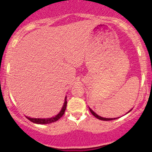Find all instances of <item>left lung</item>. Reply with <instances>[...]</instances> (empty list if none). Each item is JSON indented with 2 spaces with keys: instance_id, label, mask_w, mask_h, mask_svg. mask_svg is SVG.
Here are the masks:
<instances>
[{
  "instance_id": "8db88e82",
  "label": "left lung",
  "mask_w": 152,
  "mask_h": 152,
  "mask_svg": "<svg viewBox=\"0 0 152 152\" xmlns=\"http://www.w3.org/2000/svg\"><path fill=\"white\" fill-rule=\"evenodd\" d=\"M89 109H90V112H91L92 114H93V115L95 116V117L97 118L98 119H99V120H102V121H112V120H115V119H117V118H102V117H101V116L98 115L96 114V113H95L94 112H93V110H91V109H90V108H89ZM131 110H130V111H131ZM129 112H128V113H129Z\"/></svg>"
}]
</instances>
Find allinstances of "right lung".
Wrapping results in <instances>:
<instances>
[{"instance_id": "add662e5", "label": "right lung", "mask_w": 152, "mask_h": 152, "mask_svg": "<svg viewBox=\"0 0 152 152\" xmlns=\"http://www.w3.org/2000/svg\"><path fill=\"white\" fill-rule=\"evenodd\" d=\"M67 97H65V103H64L63 107H62V110L61 111L59 112V113L58 115H56L55 117H52L50 118H31L29 117H26L30 121L33 122L34 124H51L53 123V122H56L65 114V110H66V107H67Z\"/></svg>"}]
</instances>
